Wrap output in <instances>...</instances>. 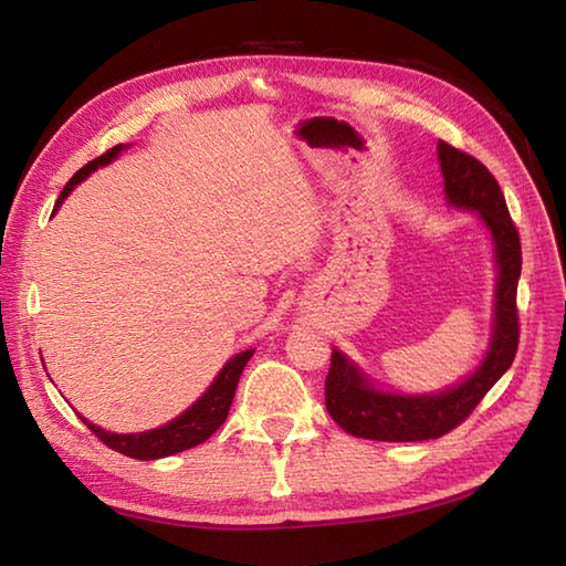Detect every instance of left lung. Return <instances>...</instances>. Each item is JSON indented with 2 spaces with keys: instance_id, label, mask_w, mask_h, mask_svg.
<instances>
[{
  "instance_id": "obj_1",
  "label": "left lung",
  "mask_w": 566,
  "mask_h": 566,
  "mask_svg": "<svg viewBox=\"0 0 566 566\" xmlns=\"http://www.w3.org/2000/svg\"><path fill=\"white\" fill-rule=\"evenodd\" d=\"M444 191L454 207L474 209L489 226L496 243L499 284H496V326L486 359L460 387L432 396L381 394L365 377L333 350L326 377V408L345 432L365 440L416 442L448 436L472 416L479 401L513 365L521 340V318L515 294L521 276V235L515 228L506 199L484 163L450 143L438 140Z\"/></svg>"
}]
</instances>
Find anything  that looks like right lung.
I'll return each mask as SVG.
<instances>
[{"instance_id":"add662e5","label":"right lung","mask_w":566,"mask_h":566,"mask_svg":"<svg viewBox=\"0 0 566 566\" xmlns=\"http://www.w3.org/2000/svg\"><path fill=\"white\" fill-rule=\"evenodd\" d=\"M122 148L124 146H114L106 153H102L99 158H94L84 167H80V170L70 177L65 189L60 191L55 209L60 207V201L70 195L72 187L80 185L82 179L87 177L92 170H97L99 165L112 163L116 155L122 153ZM250 357H252V350L235 355L231 363L221 369V375L216 377L209 391L203 394L201 399L189 408V411H185L182 416L175 418L172 423H167L163 428H155L148 432H136V436H116V432H106L97 426H92L87 418H82V420H84V426H87L94 436H97L106 444V448H112L126 457H134V460H160V457L197 448V444L209 440L213 432L221 428V423L228 416V408H231V403H233L238 379H240V375H243V367L248 365Z\"/></svg>"}]
</instances>
